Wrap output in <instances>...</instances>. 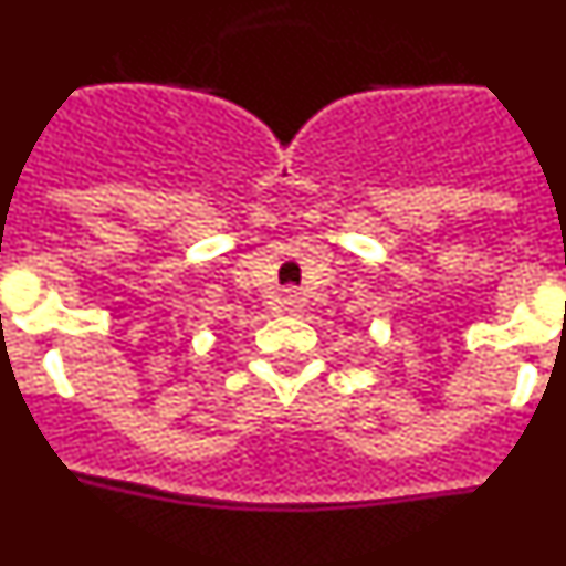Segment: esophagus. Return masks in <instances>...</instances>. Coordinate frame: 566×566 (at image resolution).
Returning a JSON list of instances; mask_svg holds the SVG:
<instances>
[{
    "label": "esophagus",
    "instance_id": "1",
    "mask_svg": "<svg viewBox=\"0 0 566 566\" xmlns=\"http://www.w3.org/2000/svg\"><path fill=\"white\" fill-rule=\"evenodd\" d=\"M280 308L289 314H297L303 308V294L297 289H286V292L280 294Z\"/></svg>",
    "mask_w": 566,
    "mask_h": 566
}]
</instances>
